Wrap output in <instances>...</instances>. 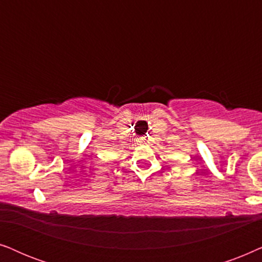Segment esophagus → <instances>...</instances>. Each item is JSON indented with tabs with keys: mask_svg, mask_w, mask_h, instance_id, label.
Segmentation results:
<instances>
[{
	"mask_svg": "<svg viewBox=\"0 0 262 262\" xmlns=\"http://www.w3.org/2000/svg\"><path fill=\"white\" fill-rule=\"evenodd\" d=\"M139 143H141V144H149L150 143L149 136H142V137H139Z\"/></svg>",
	"mask_w": 262,
	"mask_h": 262,
	"instance_id": "esophagus-1",
	"label": "esophagus"
}]
</instances>
